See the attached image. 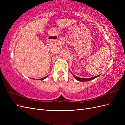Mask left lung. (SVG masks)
I'll list each match as a JSON object with an SVG mask.
<instances>
[{
	"label": "left lung",
	"mask_w": 125,
	"mask_h": 125,
	"mask_svg": "<svg viewBox=\"0 0 125 125\" xmlns=\"http://www.w3.org/2000/svg\"><path fill=\"white\" fill-rule=\"evenodd\" d=\"M99 75L98 76H95V77H91V78H80V77H77L75 75H73L74 77H75L77 80H78V81H83V82H85V81H90V80H92V79H94L95 78L98 77V76H99Z\"/></svg>",
	"instance_id": "8db88e82"
}]
</instances>
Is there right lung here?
<instances>
[{
  "label": "right lung",
  "instance_id": "obj_1",
  "mask_svg": "<svg viewBox=\"0 0 125 125\" xmlns=\"http://www.w3.org/2000/svg\"><path fill=\"white\" fill-rule=\"evenodd\" d=\"M47 77V76H46V77H44V78H41V80H43V79H44L46 78Z\"/></svg>",
  "mask_w": 125,
  "mask_h": 125
}]
</instances>
